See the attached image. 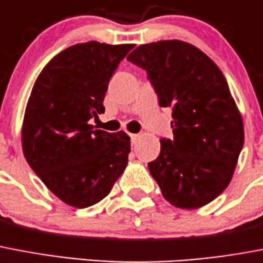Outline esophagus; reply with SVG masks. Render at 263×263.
Instances as JSON below:
<instances>
[{
	"instance_id": "obj_1",
	"label": "esophagus",
	"mask_w": 263,
	"mask_h": 263,
	"mask_svg": "<svg viewBox=\"0 0 263 263\" xmlns=\"http://www.w3.org/2000/svg\"><path fill=\"white\" fill-rule=\"evenodd\" d=\"M138 137H140L138 134H130V138H132V142H136V140H137Z\"/></svg>"
}]
</instances>
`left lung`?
Wrapping results in <instances>:
<instances>
[{
  "label": "left lung",
  "instance_id": "1",
  "mask_svg": "<svg viewBox=\"0 0 263 263\" xmlns=\"http://www.w3.org/2000/svg\"><path fill=\"white\" fill-rule=\"evenodd\" d=\"M127 60L146 70L160 107L172 108L174 137L160 140L151 175L172 206H205L230 184L245 144L226 77L205 52L176 39L138 46Z\"/></svg>",
  "mask_w": 263,
  "mask_h": 263
}]
</instances>
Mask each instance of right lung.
Instances as JSON below:
<instances>
[{
	"mask_svg": "<svg viewBox=\"0 0 263 263\" xmlns=\"http://www.w3.org/2000/svg\"><path fill=\"white\" fill-rule=\"evenodd\" d=\"M134 45L87 42L57 54L33 84L25 107V160L46 187L73 208L100 202L123 174L130 153L125 132L93 129L119 62Z\"/></svg>",
	"mask_w": 263,
	"mask_h": 263,
	"instance_id": "add662e5",
	"label": "right lung"
}]
</instances>
